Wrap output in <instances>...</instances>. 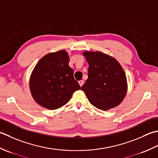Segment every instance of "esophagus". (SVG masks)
<instances>
[{"label":"esophagus","mask_w":158,"mask_h":158,"mask_svg":"<svg viewBox=\"0 0 158 158\" xmlns=\"http://www.w3.org/2000/svg\"><path fill=\"white\" fill-rule=\"evenodd\" d=\"M78 82H79V85H80V86H82L83 85V84H84V81H83V80H80V81H79Z\"/></svg>","instance_id":"obj_1"}]
</instances>
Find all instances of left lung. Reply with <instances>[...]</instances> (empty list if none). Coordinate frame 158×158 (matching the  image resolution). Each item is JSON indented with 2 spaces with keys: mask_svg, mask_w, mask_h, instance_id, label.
<instances>
[{
  "mask_svg": "<svg viewBox=\"0 0 158 158\" xmlns=\"http://www.w3.org/2000/svg\"><path fill=\"white\" fill-rule=\"evenodd\" d=\"M88 78L81 87L89 102L102 110L119 105L127 91L126 76L114 58L99 51H86Z\"/></svg>",
  "mask_w": 158,
  "mask_h": 158,
  "instance_id": "1",
  "label": "left lung"
}]
</instances>
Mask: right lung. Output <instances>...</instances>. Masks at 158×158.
Instances as JSON below:
<instances>
[{
  "mask_svg": "<svg viewBox=\"0 0 158 158\" xmlns=\"http://www.w3.org/2000/svg\"><path fill=\"white\" fill-rule=\"evenodd\" d=\"M65 50L47 54L38 61L32 72L29 87L34 100L49 110L62 107L80 89L73 78Z\"/></svg>",
  "mask_w": 158,
  "mask_h": 158,
  "instance_id": "obj_1",
  "label": "right lung"
}]
</instances>
